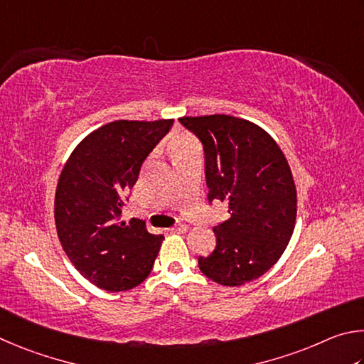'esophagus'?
<instances>
[{
	"label": "esophagus",
	"instance_id": "1",
	"mask_svg": "<svg viewBox=\"0 0 364 364\" xmlns=\"http://www.w3.org/2000/svg\"><path fill=\"white\" fill-rule=\"evenodd\" d=\"M169 230H171V232H187L188 227H187L186 224H177V225H174V227H171Z\"/></svg>",
	"mask_w": 364,
	"mask_h": 364
}]
</instances>
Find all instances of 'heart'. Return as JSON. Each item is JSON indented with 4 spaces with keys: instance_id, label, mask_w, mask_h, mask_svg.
Segmentation results:
<instances>
[{
    "instance_id": "heart-1",
    "label": "heart",
    "mask_w": 364,
    "mask_h": 364,
    "mask_svg": "<svg viewBox=\"0 0 364 364\" xmlns=\"http://www.w3.org/2000/svg\"><path fill=\"white\" fill-rule=\"evenodd\" d=\"M193 145H196V142L192 136H188V134H177V136H174L171 140L172 155H177V153L187 150Z\"/></svg>"
}]
</instances>
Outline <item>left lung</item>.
Segmentation results:
<instances>
[{
  "label": "left lung",
  "instance_id": "1",
  "mask_svg": "<svg viewBox=\"0 0 364 364\" xmlns=\"http://www.w3.org/2000/svg\"><path fill=\"white\" fill-rule=\"evenodd\" d=\"M178 121L205 146L209 201L228 205L230 219L214 227L218 240L198 265L222 286L262 277L292 237L297 192L283 150L252 121L232 114L182 117Z\"/></svg>",
  "mask_w": 364,
  "mask_h": 364
}]
</instances>
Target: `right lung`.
<instances>
[{
  "label": "right lung",
  "instance_id": "obj_1",
  "mask_svg": "<svg viewBox=\"0 0 364 364\" xmlns=\"http://www.w3.org/2000/svg\"><path fill=\"white\" fill-rule=\"evenodd\" d=\"M174 119H117L75 146L55 188L57 235L70 262L100 289L119 292L149 277L164 237L121 220L123 196Z\"/></svg>",
  "mask_w": 364,
  "mask_h": 364
}]
</instances>
